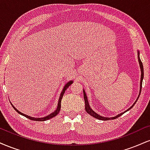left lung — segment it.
Here are the masks:
<instances>
[{"mask_svg":"<svg viewBox=\"0 0 150 150\" xmlns=\"http://www.w3.org/2000/svg\"><path fill=\"white\" fill-rule=\"evenodd\" d=\"M137 58H138V61H139V64H140V70H141V79H140V94H139V96L138 97H137V100L135 101V103H134L132 105V106H130V108H128L127 111H124V112L120 113V114L117 115L116 116H114V117H111V118H108V117H103V116H101L100 115L97 114V113L94 112V111L92 109V108H90V106H89V102H88V100H87V95H86V93L85 92V90L83 89V94H84V99H85V110L86 111H87V113H89V115H91V116L94 117V118H97V119H99V120H113V119H116V118H118V117L121 116V115H123V113L126 112V111H128V110H130V108H132V106H134V105L135 104V103L137 102V99H138L139 97H140V92H141V89H142V80H143V77H144V70H143V65H142V61H141L140 58V52H139V51H137Z\"/></svg>","mask_w":150,"mask_h":150,"instance_id":"8db88e82","label":"left lung"}]
</instances>
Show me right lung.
I'll list each match as a JSON object with an SVG mask.
<instances>
[{"mask_svg":"<svg viewBox=\"0 0 150 150\" xmlns=\"http://www.w3.org/2000/svg\"><path fill=\"white\" fill-rule=\"evenodd\" d=\"M72 83H73V81H72V80H71V81H70V82H68V83H67L66 85H65V87H63V91H62V92H61V95H60L59 100H58V106H57V108H56V111H53V113H51V114L48 115V116H45V117H43V118H34V117H31V116H27V115H26V114H24V113H22L20 112V111H19L17 109V108H15V106H13V105L11 104V103H10V104H11L12 106H13V108H14V109L15 110V111H17V112H18V113H20V115H22V116H24L25 117H26V118H29V119L32 120H36V121H45V120H49V119H50V118H53V117L56 116V115H57L58 113H59L60 110H61V99H62V98H63V94H64L65 91L67 89H68V87H69V86H70V85H71Z\"/></svg>","mask_w":150,"mask_h":150,"instance_id":"obj_1","label":"right lung"}]
</instances>
